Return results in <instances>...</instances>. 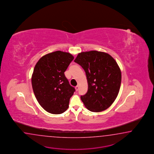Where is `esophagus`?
<instances>
[{"label":"esophagus","instance_id":"34e87169","mask_svg":"<svg viewBox=\"0 0 154 154\" xmlns=\"http://www.w3.org/2000/svg\"><path fill=\"white\" fill-rule=\"evenodd\" d=\"M75 90H76V91H78V90H79V86H78V85H77V86H76V87H75Z\"/></svg>","mask_w":154,"mask_h":154}]
</instances>
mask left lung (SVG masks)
I'll return each instance as SVG.
<instances>
[{
    "mask_svg": "<svg viewBox=\"0 0 154 154\" xmlns=\"http://www.w3.org/2000/svg\"><path fill=\"white\" fill-rule=\"evenodd\" d=\"M74 61L85 70L88 91L81 99L88 109L99 112L108 108L116 99L122 81L119 66L108 54L97 51L79 53Z\"/></svg>",
    "mask_w": 154,
    "mask_h": 154,
    "instance_id": "8db88e82",
    "label": "left lung"
}]
</instances>
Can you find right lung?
Returning a JSON list of instances; mask_svg holds the SVG:
<instances>
[{
  "instance_id": "obj_1",
  "label": "right lung",
  "mask_w": 154,
  "mask_h": 154,
  "mask_svg": "<svg viewBox=\"0 0 154 154\" xmlns=\"http://www.w3.org/2000/svg\"><path fill=\"white\" fill-rule=\"evenodd\" d=\"M74 59L71 54L57 51L42 56L35 66L31 83L38 103L48 113L59 114L68 109L75 91L64 72Z\"/></svg>"
}]
</instances>
